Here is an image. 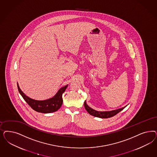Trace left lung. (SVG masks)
Returning a JSON list of instances; mask_svg holds the SVG:
<instances>
[{
  "mask_svg": "<svg viewBox=\"0 0 157 157\" xmlns=\"http://www.w3.org/2000/svg\"><path fill=\"white\" fill-rule=\"evenodd\" d=\"M84 107L87 112L93 116L99 117V118H110L111 117L114 116L116 115L117 113L122 110L125 107H122L121 109H117L115 110L110 111H98L91 109V107L88 106L86 105V101L84 102Z\"/></svg>",
  "mask_w": 157,
  "mask_h": 157,
  "instance_id": "8db88e82",
  "label": "left lung"
}]
</instances>
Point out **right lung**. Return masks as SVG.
<instances>
[{"instance_id":"1","label":"right lung","mask_w":157,"mask_h":157,"mask_svg":"<svg viewBox=\"0 0 157 157\" xmlns=\"http://www.w3.org/2000/svg\"><path fill=\"white\" fill-rule=\"evenodd\" d=\"M67 86H68L67 85L66 86L61 88L58 91L56 95L52 98L45 101H36L25 95L22 92V91L21 90L18 84H17L18 91L26 102L31 107L32 109L36 111L42 113H50L55 112L61 107L63 103L62 94L66 90Z\"/></svg>"}]
</instances>
